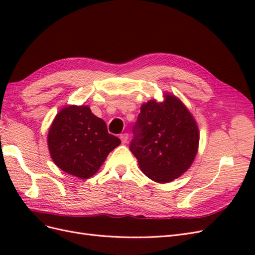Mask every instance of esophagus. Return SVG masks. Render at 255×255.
<instances>
[{
    "label": "esophagus",
    "instance_id": "34e87169",
    "mask_svg": "<svg viewBox=\"0 0 255 255\" xmlns=\"http://www.w3.org/2000/svg\"><path fill=\"white\" fill-rule=\"evenodd\" d=\"M120 139H121L122 143H127V142H128V133L121 134V135H120Z\"/></svg>",
    "mask_w": 255,
    "mask_h": 255
}]
</instances>
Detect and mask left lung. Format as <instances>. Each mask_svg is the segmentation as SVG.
<instances>
[{"instance_id":"8db88e82","label":"left lung","mask_w":255,"mask_h":255,"mask_svg":"<svg viewBox=\"0 0 255 255\" xmlns=\"http://www.w3.org/2000/svg\"><path fill=\"white\" fill-rule=\"evenodd\" d=\"M129 150L141 171L154 182L168 183L188 170L199 145V128L180 99L165 94L140 107Z\"/></svg>"}]
</instances>
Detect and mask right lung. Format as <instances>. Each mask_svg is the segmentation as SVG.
<instances>
[{"mask_svg": "<svg viewBox=\"0 0 255 255\" xmlns=\"http://www.w3.org/2000/svg\"><path fill=\"white\" fill-rule=\"evenodd\" d=\"M121 143L107 132L104 120L87 105H70L54 119L48 134V146L54 163L61 170L88 179L102 166L110 152Z\"/></svg>", "mask_w": 255, "mask_h": 255, "instance_id": "right-lung-1", "label": "right lung"}]
</instances>
